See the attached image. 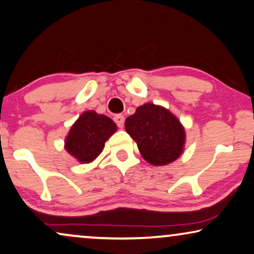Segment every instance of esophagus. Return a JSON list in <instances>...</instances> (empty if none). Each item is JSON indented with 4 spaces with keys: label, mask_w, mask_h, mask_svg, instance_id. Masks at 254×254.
I'll use <instances>...</instances> for the list:
<instances>
[{
    "label": "esophagus",
    "mask_w": 254,
    "mask_h": 254,
    "mask_svg": "<svg viewBox=\"0 0 254 254\" xmlns=\"http://www.w3.org/2000/svg\"><path fill=\"white\" fill-rule=\"evenodd\" d=\"M114 121H116V124L118 125V127L123 128L124 127V124H125V117L121 116V114H117V116L114 117Z\"/></svg>",
    "instance_id": "esophagus-1"
}]
</instances>
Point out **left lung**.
Masks as SVG:
<instances>
[{
    "mask_svg": "<svg viewBox=\"0 0 254 254\" xmlns=\"http://www.w3.org/2000/svg\"><path fill=\"white\" fill-rule=\"evenodd\" d=\"M125 127L142 157L151 165H168L184 152L185 128L175 114L161 105L145 103L138 106L125 121Z\"/></svg>",
    "mask_w": 254,
    "mask_h": 254,
    "instance_id": "1",
    "label": "left lung"
}]
</instances>
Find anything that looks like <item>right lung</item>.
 I'll return each instance as SVG.
<instances>
[{
	"label": "right lung",
	"mask_w": 254,
	"mask_h": 254,
	"mask_svg": "<svg viewBox=\"0 0 254 254\" xmlns=\"http://www.w3.org/2000/svg\"><path fill=\"white\" fill-rule=\"evenodd\" d=\"M116 130L117 125L111 118L95 111H85L69 129L64 149L77 162L88 164L98 157L105 142Z\"/></svg>",
	"instance_id": "add662e5"
}]
</instances>
